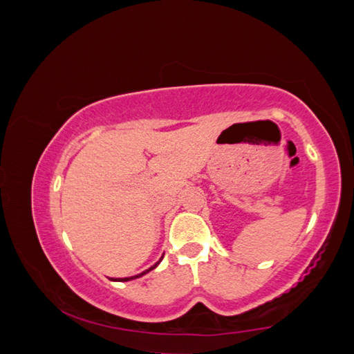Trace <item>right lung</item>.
Returning a JSON list of instances; mask_svg holds the SVG:
<instances>
[{
	"label": "right lung",
	"instance_id": "right-lung-1",
	"mask_svg": "<svg viewBox=\"0 0 354 354\" xmlns=\"http://www.w3.org/2000/svg\"><path fill=\"white\" fill-rule=\"evenodd\" d=\"M161 259H162V256H161ZM161 259H159L155 266H151L149 270H145V272H142V273H140V274H136V276H131V278H110V281H115V282H126V281H130V279H136V278H141V276H144L145 273H149L150 270H153V268H156L158 267V264L159 262H161Z\"/></svg>",
	"mask_w": 354,
	"mask_h": 354
}]
</instances>
